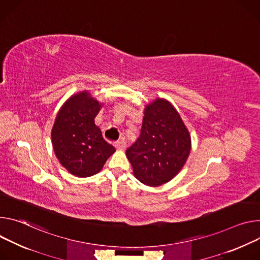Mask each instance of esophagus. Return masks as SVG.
I'll return each mask as SVG.
<instances>
[{
  "mask_svg": "<svg viewBox=\"0 0 260 260\" xmlns=\"http://www.w3.org/2000/svg\"><path fill=\"white\" fill-rule=\"evenodd\" d=\"M114 147L117 148L118 150H125L127 146H126V143H125L124 141L119 140V141H115V142H114Z\"/></svg>",
  "mask_w": 260,
  "mask_h": 260,
  "instance_id": "1",
  "label": "esophagus"
}]
</instances>
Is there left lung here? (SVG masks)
<instances>
[{
	"mask_svg": "<svg viewBox=\"0 0 260 260\" xmlns=\"http://www.w3.org/2000/svg\"><path fill=\"white\" fill-rule=\"evenodd\" d=\"M190 150L191 137L179 112L158 98L146 106L140 135L126 156L139 182L158 187L179 174Z\"/></svg>",
	"mask_w": 260,
	"mask_h": 260,
	"instance_id": "8db88e82",
	"label": "left lung"
}]
</instances>
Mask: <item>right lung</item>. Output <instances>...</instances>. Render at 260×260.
<instances>
[{"instance_id": "add662e5", "label": "right lung", "mask_w": 260, "mask_h": 260, "mask_svg": "<svg viewBox=\"0 0 260 260\" xmlns=\"http://www.w3.org/2000/svg\"><path fill=\"white\" fill-rule=\"evenodd\" d=\"M101 106L84 91L71 96L56 114L51 130L53 151L60 163L75 177L98 174L115 152L95 125Z\"/></svg>"}]
</instances>
